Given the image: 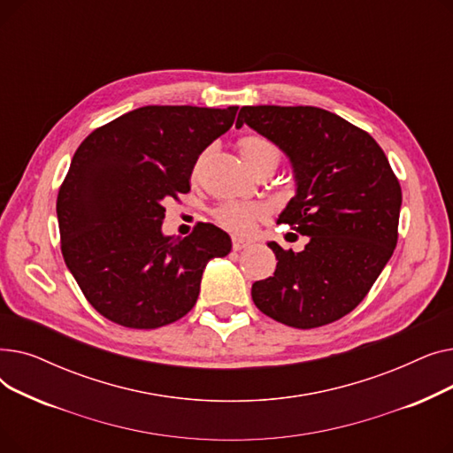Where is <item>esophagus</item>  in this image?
I'll list each match as a JSON object with an SVG mask.
<instances>
[{
    "mask_svg": "<svg viewBox=\"0 0 453 453\" xmlns=\"http://www.w3.org/2000/svg\"><path fill=\"white\" fill-rule=\"evenodd\" d=\"M246 246H248V241L239 239V236H233V250H234V251H241V250H244Z\"/></svg>",
    "mask_w": 453,
    "mask_h": 453,
    "instance_id": "1",
    "label": "esophagus"
}]
</instances>
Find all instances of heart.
<instances>
[{
    "instance_id": "1",
    "label": "heart",
    "mask_w": 453,
    "mask_h": 453,
    "mask_svg": "<svg viewBox=\"0 0 453 453\" xmlns=\"http://www.w3.org/2000/svg\"><path fill=\"white\" fill-rule=\"evenodd\" d=\"M236 147H239L244 163L255 173L268 169V166L277 169V165L280 161L279 149L263 135H242L239 142H236ZM268 214V205L260 202H226L214 209V219H217V222L226 229L239 234L251 231L255 222L265 220Z\"/></svg>"
}]
</instances>
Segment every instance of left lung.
I'll return each mask as SVG.
<instances>
[{"mask_svg":"<svg viewBox=\"0 0 453 453\" xmlns=\"http://www.w3.org/2000/svg\"><path fill=\"white\" fill-rule=\"evenodd\" d=\"M248 125L288 157L296 196L279 214L308 236L303 251L268 248L275 273L251 287L257 308L296 328H316L354 311L386 268L398 239L402 190L378 142L314 106H244Z\"/></svg>","mask_w":453,"mask_h":453,"instance_id":"left-lung-1","label":"left lung"}]
</instances>
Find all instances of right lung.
Listing matches in <instances>:
<instances>
[{
	"mask_svg": "<svg viewBox=\"0 0 453 453\" xmlns=\"http://www.w3.org/2000/svg\"><path fill=\"white\" fill-rule=\"evenodd\" d=\"M239 106H142L91 132L58 190L62 255L89 304L128 328H157L196 304L202 273L231 251L226 231H161L165 202L188 193L198 156Z\"/></svg>",
	"mask_w": 453,
	"mask_h": 453,
	"instance_id": "right-lung-1",
	"label": "right lung"
}]
</instances>
